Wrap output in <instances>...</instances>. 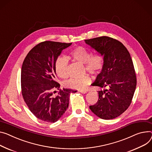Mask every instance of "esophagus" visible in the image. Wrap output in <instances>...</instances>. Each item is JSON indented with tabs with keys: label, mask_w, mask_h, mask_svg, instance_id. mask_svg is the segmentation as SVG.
Returning <instances> with one entry per match:
<instances>
[{
	"label": "esophagus",
	"mask_w": 152,
	"mask_h": 152,
	"mask_svg": "<svg viewBox=\"0 0 152 152\" xmlns=\"http://www.w3.org/2000/svg\"><path fill=\"white\" fill-rule=\"evenodd\" d=\"M80 92L81 93H82V94H86V93L88 92L87 89H82V90H80Z\"/></svg>",
	"instance_id": "1"
}]
</instances>
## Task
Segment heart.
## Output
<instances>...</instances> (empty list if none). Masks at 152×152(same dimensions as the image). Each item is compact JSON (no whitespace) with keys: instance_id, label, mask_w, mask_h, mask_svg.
<instances>
[{"instance_id":"heart-1","label":"heart","mask_w":152,"mask_h":152,"mask_svg":"<svg viewBox=\"0 0 152 152\" xmlns=\"http://www.w3.org/2000/svg\"><path fill=\"white\" fill-rule=\"evenodd\" d=\"M71 55L76 60L85 63L88 71L91 74H97L100 72L103 66L104 58L102 54L97 53L91 55V52L83 47H77L71 52ZM55 70L56 75L61 78L68 76V60L64 56H58L55 61ZM91 78L88 75L81 77L70 78L64 83V86L72 89H81L88 85Z\"/></svg>"}]
</instances>
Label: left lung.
<instances>
[{"label": "left lung", "mask_w": 152, "mask_h": 152, "mask_svg": "<svg viewBox=\"0 0 152 152\" xmlns=\"http://www.w3.org/2000/svg\"><path fill=\"white\" fill-rule=\"evenodd\" d=\"M85 41L104 58L102 71L91 84L103 89L97 91L98 101L89 108L102 119H114L129 107L136 89V76L130 54L122 42L108 37Z\"/></svg>", "instance_id": "obj_1"}]
</instances>
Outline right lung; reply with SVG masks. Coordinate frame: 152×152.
I'll list each match as a JSON object with an SVG mask.
<instances>
[{
  "mask_svg": "<svg viewBox=\"0 0 152 152\" xmlns=\"http://www.w3.org/2000/svg\"><path fill=\"white\" fill-rule=\"evenodd\" d=\"M72 44L54 41L42 42L28 53L21 69L22 94L30 111L46 122L59 120L69 106L70 89H60L56 81L55 63L62 50ZM60 89L58 95L53 91ZM55 92V91H54Z\"/></svg>",
  "mask_w": 152,
  "mask_h": 152,
  "instance_id": "add662e5",
  "label": "right lung"
}]
</instances>
